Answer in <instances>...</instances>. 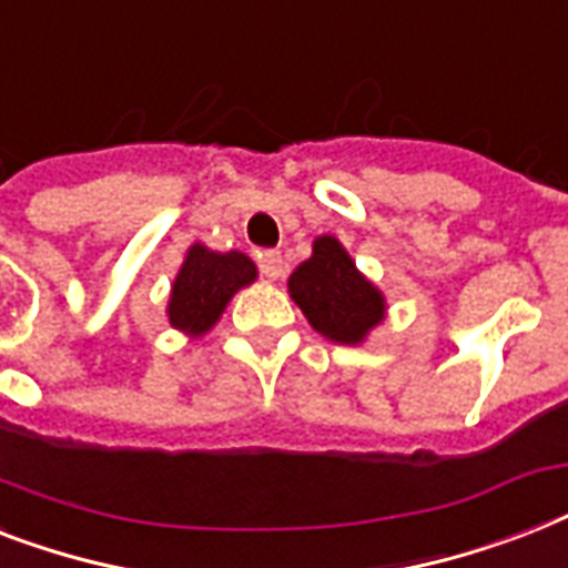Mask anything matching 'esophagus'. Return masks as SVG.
Segmentation results:
<instances>
[{
    "mask_svg": "<svg viewBox=\"0 0 568 568\" xmlns=\"http://www.w3.org/2000/svg\"><path fill=\"white\" fill-rule=\"evenodd\" d=\"M256 265H260V274L265 280H280L285 274V262H283V253L280 251H262L256 256Z\"/></svg>",
    "mask_w": 568,
    "mask_h": 568,
    "instance_id": "34e87169",
    "label": "esophagus"
}]
</instances>
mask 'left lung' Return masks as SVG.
Masks as SVG:
<instances>
[{
  "mask_svg": "<svg viewBox=\"0 0 568 568\" xmlns=\"http://www.w3.org/2000/svg\"><path fill=\"white\" fill-rule=\"evenodd\" d=\"M288 292L308 324L338 344H358L385 317L382 294L358 274L356 262L332 236L317 239L312 260L288 280Z\"/></svg>",
  "mask_w": 568,
  "mask_h": 568,
  "instance_id": "obj_1",
  "label": "left lung"
}]
</instances>
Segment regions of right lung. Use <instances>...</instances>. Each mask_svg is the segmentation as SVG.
I'll list each match as a JSON object with an SVG mask.
<instances>
[{"mask_svg": "<svg viewBox=\"0 0 568 568\" xmlns=\"http://www.w3.org/2000/svg\"><path fill=\"white\" fill-rule=\"evenodd\" d=\"M253 276L256 265L244 253H212L195 244L172 285L169 321L189 335H204L219 321L230 297L242 285L253 283Z\"/></svg>", "mask_w": 568, "mask_h": 568, "instance_id": "1", "label": "right lung"}]
</instances>
